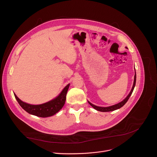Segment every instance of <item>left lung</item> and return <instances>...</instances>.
<instances>
[{
    "label": "left lung",
    "mask_w": 157,
    "mask_h": 157,
    "mask_svg": "<svg viewBox=\"0 0 157 157\" xmlns=\"http://www.w3.org/2000/svg\"><path fill=\"white\" fill-rule=\"evenodd\" d=\"M136 81V71H135V75H134V78L133 86L132 87V89H131L130 93H129V95L126 97V98H125L124 100H123L122 101L119 102V103L116 104V105H112V106H110V107H98V106H96L95 105H93V104L90 103L89 101H88V102L89 103V104L92 107H93L95 110H97L98 111H100V112H110V111H113V110H116L117 109H119L121 108L122 106H124L125 104H126V103L128 101V100H129L130 96L131 95V94H132V91L134 90V88L135 87Z\"/></svg>",
    "instance_id": "8db88e82"
}]
</instances>
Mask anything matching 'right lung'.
Here are the masks:
<instances>
[{
	"instance_id": "add662e5",
	"label": "right lung",
	"mask_w": 157,
	"mask_h": 157,
	"mask_svg": "<svg viewBox=\"0 0 157 157\" xmlns=\"http://www.w3.org/2000/svg\"><path fill=\"white\" fill-rule=\"evenodd\" d=\"M69 85L70 84H68L56 98L40 105H31L25 103L21 100L15 93L14 94L20 106L28 113L40 117H48L54 116L63 107Z\"/></svg>"
}]
</instances>
